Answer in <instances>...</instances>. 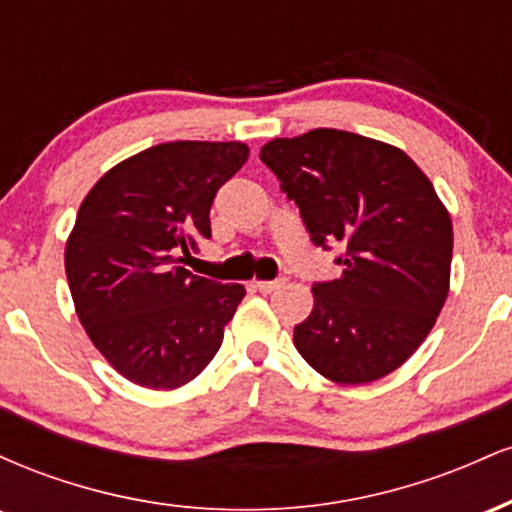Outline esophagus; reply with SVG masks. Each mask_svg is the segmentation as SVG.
Segmentation results:
<instances>
[{
	"label": "esophagus",
	"mask_w": 512,
	"mask_h": 512,
	"mask_svg": "<svg viewBox=\"0 0 512 512\" xmlns=\"http://www.w3.org/2000/svg\"><path fill=\"white\" fill-rule=\"evenodd\" d=\"M286 284V276H279V279H274V281H257V289H260L262 293H272V291H276V289H281V286Z\"/></svg>",
	"instance_id": "esophagus-1"
}]
</instances>
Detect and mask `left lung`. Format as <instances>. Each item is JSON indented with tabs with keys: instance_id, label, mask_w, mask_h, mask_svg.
Instances as JSON below:
<instances>
[{
	"instance_id": "1",
	"label": "left lung",
	"mask_w": 512,
	"mask_h": 512,
	"mask_svg": "<svg viewBox=\"0 0 512 512\" xmlns=\"http://www.w3.org/2000/svg\"><path fill=\"white\" fill-rule=\"evenodd\" d=\"M260 158L317 248H342V276L315 281L313 313L293 330L298 354L339 385L397 370L448 298L452 223L431 180L404 151L344 129L272 139Z\"/></svg>"
}]
</instances>
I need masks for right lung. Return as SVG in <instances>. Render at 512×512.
Returning a JSON list of instances; mask_svg holds the SVG:
<instances>
[{
	"instance_id": "add662e5",
	"label": "right lung",
	"mask_w": 512,
	"mask_h": 512,
	"mask_svg": "<svg viewBox=\"0 0 512 512\" xmlns=\"http://www.w3.org/2000/svg\"><path fill=\"white\" fill-rule=\"evenodd\" d=\"M248 154L240 142L151 146L81 202L64 250L69 291L93 346L132 383L173 390L219 351L245 289L195 276L182 255L211 238L216 192Z\"/></svg>"
}]
</instances>
